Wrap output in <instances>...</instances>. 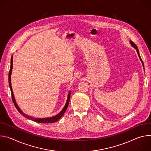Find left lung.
Returning a JSON list of instances; mask_svg holds the SVG:
<instances>
[{"instance_id":"8db88e82","label":"left lung","mask_w":151,"mask_h":151,"mask_svg":"<svg viewBox=\"0 0 151 151\" xmlns=\"http://www.w3.org/2000/svg\"><path fill=\"white\" fill-rule=\"evenodd\" d=\"M130 44H131L132 46L133 47L137 50V54H138V55H139V58H140V60H141V61H142V64H143V63L142 60V59H141V58H140V54H139V50H138V48H137V47L136 46V45L134 44V43L132 41H130Z\"/></svg>"}]
</instances>
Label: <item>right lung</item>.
I'll use <instances>...</instances> for the list:
<instances>
[{
	"label": "right lung",
	"instance_id": "1",
	"mask_svg": "<svg viewBox=\"0 0 151 151\" xmlns=\"http://www.w3.org/2000/svg\"><path fill=\"white\" fill-rule=\"evenodd\" d=\"M12 65H13V57L12 56L11 57V67H10V70H9V87H10V90H11V96H12V101H13V103L15 106V107L17 108V109L18 110V111L23 116H24L25 118L29 119H30V120H32L35 122H39V123H44V124H46V123H53V122H55L56 121H57L58 119H60L62 116L63 115V114H64V112H66L68 107V105H69V101H70V92H69V94H68V99H67V101H66V103L65 104V106H64V107H63V109L61 111V112L57 114V115L54 116H52V117H50V118H33V117H31L26 114H25L24 113H23L22 112V111H21L19 107L18 106L17 104L16 103V101L15 100V98H14V93H13V91H12V87H11V73H12Z\"/></svg>",
	"mask_w": 151,
	"mask_h": 151
}]
</instances>
